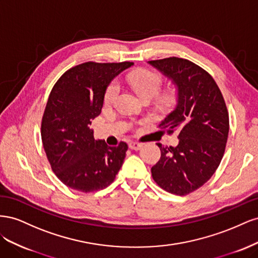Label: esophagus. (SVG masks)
Listing matches in <instances>:
<instances>
[{"instance_id": "esophagus-1", "label": "esophagus", "mask_w": 258, "mask_h": 258, "mask_svg": "<svg viewBox=\"0 0 258 258\" xmlns=\"http://www.w3.org/2000/svg\"><path fill=\"white\" fill-rule=\"evenodd\" d=\"M141 147H142V144H141V143H139V142H134V141L129 142V148H131V150L138 151V150H140V148H141Z\"/></svg>"}]
</instances>
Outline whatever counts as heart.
Instances as JSON below:
<instances>
[{
    "label": "heart",
    "mask_w": 258,
    "mask_h": 258,
    "mask_svg": "<svg viewBox=\"0 0 258 258\" xmlns=\"http://www.w3.org/2000/svg\"><path fill=\"white\" fill-rule=\"evenodd\" d=\"M129 84L134 90L138 93V96L143 100H152L158 95V92L162 85V77L150 70H141L132 73L128 77ZM119 92V84L117 81H113L107 86L104 92L105 103H113L116 100ZM174 99L173 92L165 93L160 98L162 104H170Z\"/></svg>",
    "instance_id": "obj_1"
}]
</instances>
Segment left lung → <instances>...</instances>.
<instances>
[{
	"label": "left lung",
	"mask_w": 258,
	"mask_h": 258,
	"mask_svg": "<svg viewBox=\"0 0 258 258\" xmlns=\"http://www.w3.org/2000/svg\"><path fill=\"white\" fill-rule=\"evenodd\" d=\"M148 63L177 88L174 110L159 127L168 135L178 134V144H157L161 156L152 176L162 189L185 196L207 183L220 166L229 132L228 111L213 77L194 62L170 57Z\"/></svg>",
	"instance_id": "1"
}]
</instances>
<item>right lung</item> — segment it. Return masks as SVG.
Instances as JSON below:
<instances>
[{
  "label": "right lung",
  "mask_w": 258,
  "mask_h": 258,
  "mask_svg": "<svg viewBox=\"0 0 258 258\" xmlns=\"http://www.w3.org/2000/svg\"><path fill=\"white\" fill-rule=\"evenodd\" d=\"M132 64L85 62L68 70L52 87L42 118V142L54 174L70 188L103 189L121 168L127 143L97 141L89 126L101 113L108 84Z\"/></svg>",
  "instance_id": "right-lung-1"
}]
</instances>
